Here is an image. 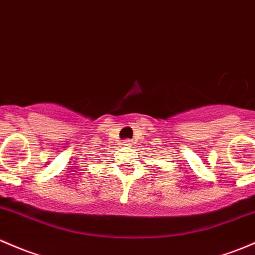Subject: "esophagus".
<instances>
[{
  "mask_svg": "<svg viewBox=\"0 0 255 255\" xmlns=\"http://www.w3.org/2000/svg\"><path fill=\"white\" fill-rule=\"evenodd\" d=\"M132 143H133V140H130V139H126V140H123V145H126V146H130L132 145Z\"/></svg>",
  "mask_w": 255,
  "mask_h": 255,
  "instance_id": "esophagus-1",
  "label": "esophagus"
}]
</instances>
